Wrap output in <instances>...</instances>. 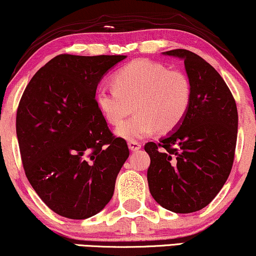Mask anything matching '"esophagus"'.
Instances as JSON below:
<instances>
[{"label":"esophagus","mask_w":256,"mask_h":256,"mask_svg":"<svg viewBox=\"0 0 256 256\" xmlns=\"http://www.w3.org/2000/svg\"><path fill=\"white\" fill-rule=\"evenodd\" d=\"M128 148H130L131 151H137L142 148V144L137 140H130L128 142Z\"/></svg>","instance_id":"1"}]
</instances>
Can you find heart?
I'll use <instances>...</instances> for the list:
<instances>
[{"mask_svg":"<svg viewBox=\"0 0 256 256\" xmlns=\"http://www.w3.org/2000/svg\"><path fill=\"white\" fill-rule=\"evenodd\" d=\"M113 87H100L96 102L111 125L120 124L131 112L136 114L122 122L117 134L137 140L158 130H174L182 124L192 104V84L182 70L145 59L131 61L112 76Z\"/></svg>","mask_w":256,"mask_h":256,"instance_id":"b5f03b06","label":"heart"}]
</instances>
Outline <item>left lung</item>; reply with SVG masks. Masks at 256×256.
<instances>
[{
	"mask_svg": "<svg viewBox=\"0 0 256 256\" xmlns=\"http://www.w3.org/2000/svg\"><path fill=\"white\" fill-rule=\"evenodd\" d=\"M184 60L192 104L182 124L160 143L148 142V183L157 203L177 214L203 209L224 186L234 163L238 108L212 64L186 50L166 52Z\"/></svg>",
	"mask_w": 256,
	"mask_h": 256,
	"instance_id": "left-lung-1",
	"label": "left lung"
}]
</instances>
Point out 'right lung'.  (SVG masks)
Instances as JSON below:
<instances>
[{"label":"right lung","instance_id":"add662e5","mask_svg":"<svg viewBox=\"0 0 256 256\" xmlns=\"http://www.w3.org/2000/svg\"><path fill=\"white\" fill-rule=\"evenodd\" d=\"M125 56L60 54L26 87L16 136L29 183L58 215L84 220L112 198L130 151L96 102L102 76Z\"/></svg>","mask_w":256,"mask_h":256}]
</instances>
